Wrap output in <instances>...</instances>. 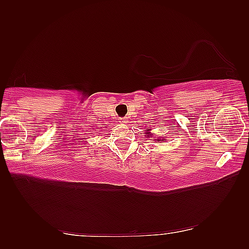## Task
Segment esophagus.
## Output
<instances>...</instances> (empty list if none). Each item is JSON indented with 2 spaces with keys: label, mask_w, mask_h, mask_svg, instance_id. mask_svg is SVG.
Masks as SVG:
<instances>
[{
  "label": "esophagus",
  "mask_w": 249,
  "mask_h": 249,
  "mask_svg": "<svg viewBox=\"0 0 249 249\" xmlns=\"http://www.w3.org/2000/svg\"><path fill=\"white\" fill-rule=\"evenodd\" d=\"M119 122H120V123H122V124H125V123H127V119H126V118H120Z\"/></svg>",
  "instance_id": "1"
}]
</instances>
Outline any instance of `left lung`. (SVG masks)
<instances>
[{"label":"left lung","mask_w":249,"mask_h":249,"mask_svg":"<svg viewBox=\"0 0 249 249\" xmlns=\"http://www.w3.org/2000/svg\"><path fill=\"white\" fill-rule=\"evenodd\" d=\"M146 134H149V133H146ZM147 136H150V135H147ZM158 141H160V140H158Z\"/></svg>","instance_id":"1"}]
</instances>
